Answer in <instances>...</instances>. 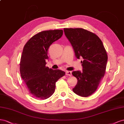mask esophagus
Masks as SVG:
<instances>
[{"label":"esophagus","instance_id":"esophagus-1","mask_svg":"<svg viewBox=\"0 0 124 124\" xmlns=\"http://www.w3.org/2000/svg\"><path fill=\"white\" fill-rule=\"evenodd\" d=\"M65 74H66V75L70 76H71L72 75L71 71H66Z\"/></svg>","mask_w":124,"mask_h":124}]
</instances>
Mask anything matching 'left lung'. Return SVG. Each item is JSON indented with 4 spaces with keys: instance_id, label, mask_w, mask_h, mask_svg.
Returning <instances> with one entry per match:
<instances>
[{
    "instance_id": "left-lung-1",
    "label": "left lung",
    "mask_w": 124,
    "mask_h": 124,
    "mask_svg": "<svg viewBox=\"0 0 124 124\" xmlns=\"http://www.w3.org/2000/svg\"><path fill=\"white\" fill-rule=\"evenodd\" d=\"M77 59L83 58V70L74 71L77 79L74 93L87 97L96 91L105 73L108 55L100 39L95 34L81 28L64 29Z\"/></svg>"
}]
</instances>
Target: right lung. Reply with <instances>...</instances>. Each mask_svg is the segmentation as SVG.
<instances>
[{
	"mask_svg": "<svg viewBox=\"0 0 124 124\" xmlns=\"http://www.w3.org/2000/svg\"><path fill=\"white\" fill-rule=\"evenodd\" d=\"M63 35V30L45 31L35 35L25 45L20 63L22 78L30 94L45 100L54 93L55 83L65 73L46 66L48 50Z\"/></svg>",
	"mask_w": 124,
	"mask_h": 124,
	"instance_id": "add662e5",
	"label": "right lung"
}]
</instances>
